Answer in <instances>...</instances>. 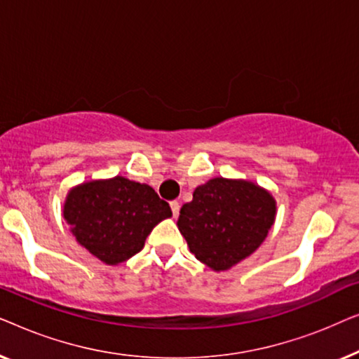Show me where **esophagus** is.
<instances>
[{
    "instance_id": "esophagus-1",
    "label": "esophagus",
    "mask_w": 359,
    "mask_h": 359,
    "mask_svg": "<svg viewBox=\"0 0 359 359\" xmlns=\"http://www.w3.org/2000/svg\"><path fill=\"white\" fill-rule=\"evenodd\" d=\"M170 208H171V212H173V217H178V214H180V203H178V201H171Z\"/></svg>"
}]
</instances>
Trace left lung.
Returning <instances> with one entry per match:
<instances>
[{
  "label": "left lung",
  "instance_id": "1",
  "mask_svg": "<svg viewBox=\"0 0 359 359\" xmlns=\"http://www.w3.org/2000/svg\"><path fill=\"white\" fill-rule=\"evenodd\" d=\"M276 203L250 183L214 178L196 188L180 210L178 229L191 253L215 271H224L257 250L271 229Z\"/></svg>",
  "mask_w": 359,
  "mask_h": 359
}]
</instances>
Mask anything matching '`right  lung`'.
Instances as JSON below:
<instances>
[{"label":"right lung","instance_id":"right-lung-1","mask_svg":"<svg viewBox=\"0 0 359 359\" xmlns=\"http://www.w3.org/2000/svg\"><path fill=\"white\" fill-rule=\"evenodd\" d=\"M63 217L88 252L117 264L144 248L151 229L171 217V209L149 184L116 176L72 189Z\"/></svg>","mask_w":359,"mask_h":359}]
</instances>
